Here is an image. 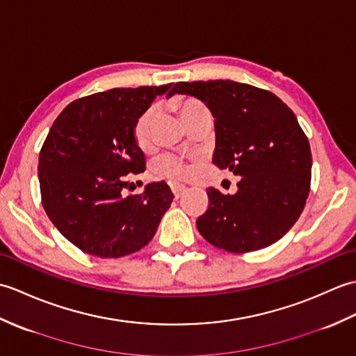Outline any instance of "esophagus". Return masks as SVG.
I'll return each instance as SVG.
<instances>
[{
  "instance_id": "obj_1",
  "label": "esophagus",
  "mask_w": 356,
  "mask_h": 356,
  "mask_svg": "<svg viewBox=\"0 0 356 356\" xmlns=\"http://www.w3.org/2000/svg\"><path fill=\"white\" fill-rule=\"evenodd\" d=\"M171 190H172V193H174V195H176V197H180V195H182L186 191V186L184 184H180V182H172Z\"/></svg>"
}]
</instances>
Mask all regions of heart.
Wrapping results in <instances>:
<instances>
[{
  "mask_svg": "<svg viewBox=\"0 0 356 356\" xmlns=\"http://www.w3.org/2000/svg\"><path fill=\"white\" fill-rule=\"evenodd\" d=\"M203 110H207L205 105L195 99H185L179 105L180 116H182L184 120L188 116H193L195 113L203 111ZM154 118H156V110L149 108L143 113L138 120H136L134 128H133V136H134L136 143L142 148H145L148 145L149 138H151V127H153ZM154 171L157 174H161V176H184V174H186L185 165L172 154H163L159 157L154 162Z\"/></svg>",
  "mask_w": 356,
  "mask_h": 356,
  "instance_id": "b5f03b06",
  "label": "heart"
}]
</instances>
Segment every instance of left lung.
<instances>
[{
	"label": "left lung",
	"instance_id": "left-lung-1",
	"mask_svg": "<svg viewBox=\"0 0 356 356\" xmlns=\"http://www.w3.org/2000/svg\"><path fill=\"white\" fill-rule=\"evenodd\" d=\"M172 93L207 105L213 162L241 177L236 194L207 190L209 207L195 222L203 238L229 252L275 243L298 220L311 188V147L292 110L268 90L228 79L177 82Z\"/></svg>",
	"mask_w": 356,
	"mask_h": 356
}]
</instances>
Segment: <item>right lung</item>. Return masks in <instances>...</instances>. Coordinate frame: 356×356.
Masks as SVG:
<instances>
[{
  "instance_id": "1",
  "label": "right lung",
  "mask_w": 356,
  "mask_h": 356,
  "mask_svg": "<svg viewBox=\"0 0 356 356\" xmlns=\"http://www.w3.org/2000/svg\"><path fill=\"white\" fill-rule=\"evenodd\" d=\"M172 84L113 88L73 101L53 122L40 153L42 207L63 236L87 254L118 259L154 237L174 194L163 180L124 197L128 174L145 170L133 128Z\"/></svg>"
}]
</instances>
